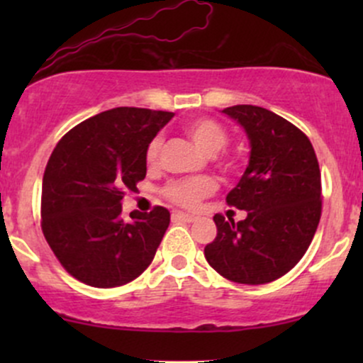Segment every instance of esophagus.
<instances>
[{
  "mask_svg": "<svg viewBox=\"0 0 363 363\" xmlns=\"http://www.w3.org/2000/svg\"><path fill=\"white\" fill-rule=\"evenodd\" d=\"M172 218L181 220V222H186V223H191V222H194L196 216L191 215V213H184V211H174Z\"/></svg>",
  "mask_w": 363,
  "mask_h": 363,
  "instance_id": "obj_1",
  "label": "esophagus"
}]
</instances>
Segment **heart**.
Returning <instances> with one entry per match:
<instances>
[{
	"instance_id": "1",
	"label": "heart",
	"mask_w": 363,
	"mask_h": 363,
	"mask_svg": "<svg viewBox=\"0 0 363 363\" xmlns=\"http://www.w3.org/2000/svg\"><path fill=\"white\" fill-rule=\"evenodd\" d=\"M184 131L191 140L194 141L196 147L206 155H215L222 150L228 141V135L220 123L208 118L191 119L184 123ZM162 147V138L157 136L150 141L147 148L148 164L157 160L158 152ZM215 189V182L208 177L199 179H184V181H174L165 187V196L170 201L177 203L182 206H194L201 198H205Z\"/></svg>"
}]
</instances>
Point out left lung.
<instances>
[{"mask_svg":"<svg viewBox=\"0 0 363 363\" xmlns=\"http://www.w3.org/2000/svg\"><path fill=\"white\" fill-rule=\"evenodd\" d=\"M244 129L249 164L227 203L247 216L215 215L216 237L205 257L216 273L262 285L289 273L306 254L320 218V172L309 138L274 112L257 106L222 111Z\"/></svg>","mask_w":363,"mask_h":363,"instance_id":"1","label":"left lung"}]
</instances>
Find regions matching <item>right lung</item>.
I'll list each match as a JSON object with an SVG mask.
<instances>
[{"mask_svg": "<svg viewBox=\"0 0 363 363\" xmlns=\"http://www.w3.org/2000/svg\"><path fill=\"white\" fill-rule=\"evenodd\" d=\"M172 112L116 107L62 136L43 179V232L72 277L97 289L126 285L155 257L170 223L167 208L131 211L126 189L147 176V148Z\"/></svg>", "mask_w": 363, "mask_h": 363, "instance_id": "right-lung-1", "label": "right lung"}]
</instances>
